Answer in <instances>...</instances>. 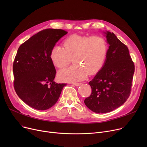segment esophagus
<instances>
[{
    "label": "esophagus",
    "instance_id": "34e87169",
    "mask_svg": "<svg viewBox=\"0 0 147 147\" xmlns=\"http://www.w3.org/2000/svg\"><path fill=\"white\" fill-rule=\"evenodd\" d=\"M72 84H74V85H75L76 86H79L80 85V84H82L81 83H73Z\"/></svg>",
    "mask_w": 147,
    "mask_h": 147
}]
</instances>
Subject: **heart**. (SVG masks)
<instances>
[{
	"instance_id": "obj_1",
	"label": "heart",
	"mask_w": 147,
	"mask_h": 147,
	"mask_svg": "<svg viewBox=\"0 0 147 147\" xmlns=\"http://www.w3.org/2000/svg\"><path fill=\"white\" fill-rule=\"evenodd\" d=\"M64 48L54 46L50 58L56 67H67L73 59L75 65L63 69L58 73L59 80L76 82L84 80L88 75L98 73L105 62L108 46L105 38L100 36L74 34L63 42Z\"/></svg>"
}]
</instances>
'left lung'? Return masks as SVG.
Here are the masks:
<instances>
[{
  "mask_svg": "<svg viewBox=\"0 0 147 147\" xmlns=\"http://www.w3.org/2000/svg\"><path fill=\"white\" fill-rule=\"evenodd\" d=\"M110 45L104 65L92 80L90 95L84 104L96 113L110 112L124 104L130 96L135 65L127 46L113 33H105Z\"/></svg>",
  "mask_w": 147,
  "mask_h": 147,
  "instance_id": "obj_1",
  "label": "left lung"
}]
</instances>
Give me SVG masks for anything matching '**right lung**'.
I'll return each instance as SVG.
<instances>
[{
    "mask_svg": "<svg viewBox=\"0 0 147 147\" xmlns=\"http://www.w3.org/2000/svg\"><path fill=\"white\" fill-rule=\"evenodd\" d=\"M68 32L48 28L20 45L13 63V86L20 98L30 107L46 110L55 104L66 83L53 82L56 69L50 58L52 48Z\"/></svg>",
    "mask_w": 147,
    "mask_h": 147,
    "instance_id": "right-lung-1",
    "label": "right lung"
}]
</instances>
